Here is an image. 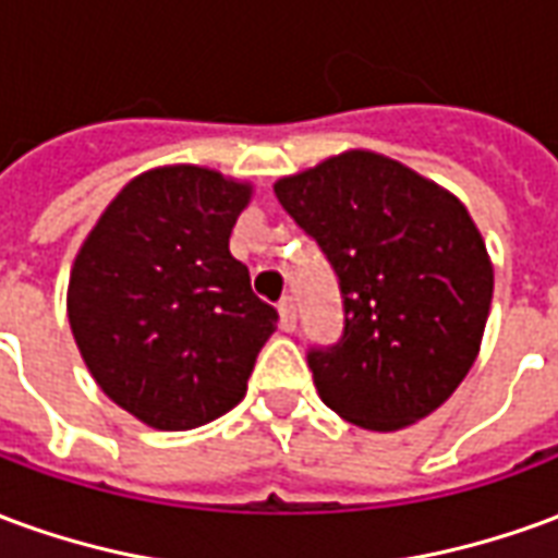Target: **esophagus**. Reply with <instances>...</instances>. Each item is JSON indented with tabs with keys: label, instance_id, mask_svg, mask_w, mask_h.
<instances>
[{
	"label": "esophagus",
	"instance_id": "esophagus-1",
	"mask_svg": "<svg viewBox=\"0 0 558 558\" xmlns=\"http://www.w3.org/2000/svg\"><path fill=\"white\" fill-rule=\"evenodd\" d=\"M278 314H280V328H283V331H292V328H295V299H292V295H283V299H280L278 302Z\"/></svg>",
	"mask_w": 558,
	"mask_h": 558
}]
</instances>
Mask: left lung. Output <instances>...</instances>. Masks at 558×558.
I'll use <instances>...</instances> for the list:
<instances>
[{
    "label": "left lung",
    "instance_id": "left-lung-1",
    "mask_svg": "<svg viewBox=\"0 0 558 558\" xmlns=\"http://www.w3.org/2000/svg\"><path fill=\"white\" fill-rule=\"evenodd\" d=\"M338 278L343 331L311 347L328 410L400 430L454 395L475 362L493 268L463 203L374 151H343L275 184Z\"/></svg>",
    "mask_w": 558,
    "mask_h": 558
}]
</instances>
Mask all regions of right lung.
Wrapping results in <instances>:
<instances>
[{"instance_id":"right-lung-1","label":"right lung","mask_w":558,"mask_h":558,"mask_svg":"<svg viewBox=\"0 0 558 558\" xmlns=\"http://www.w3.org/2000/svg\"><path fill=\"white\" fill-rule=\"evenodd\" d=\"M251 184L160 167L122 187L80 247L68 319L107 398L158 430H191L247 391L278 311L230 254Z\"/></svg>"}]
</instances>
